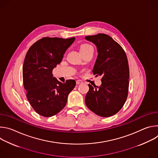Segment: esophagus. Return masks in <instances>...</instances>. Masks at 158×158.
Wrapping results in <instances>:
<instances>
[{
	"mask_svg": "<svg viewBox=\"0 0 158 158\" xmlns=\"http://www.w3.org/2000/svg\"><path fill=\"white\" fill-rule=\"evenodd\" d=\"M82 81H81V80H77L76 81V84H82Z\"/></svg>",
	"mask_w": 158,
	"mask_h": 158,
	"instance_id": "1",
	"label": "esophagus"
}]
</instances>
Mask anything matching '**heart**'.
Masks as SVG:
<instances>
[{
    "instance_id": "obj_1",
    "label": "heart",
    "mask_w": 158,
    "mask_h": 158,
    "mask_svg": "<svg viewBox=\"0 0 158 158\" xmlns=\"http://www.w3.org/2000/svg\"><path fill=\"white\" fill-rule=\"evenodd\" d=\"M90 48H92V46H91V45L87 44H82V46H81V47H80V51H81V53L82 54V53L86 52Z\"/></svg>"
}]
</instances>
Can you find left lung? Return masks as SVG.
I'll use <instances>...</instances> for the list:
<instances>
[{"label":"left lung","mask_w":158,"mask_h":158,"mask_svg":"<svg viewBox=\"0 0 158 158\" xmlns=\"http://www.w3.org/2000/svg\"><path fill=\"white\" fill-rule=\"evenodd\" d=\"M85 39L97 47L98 55L93 72L102 76L99 87L89 84L85 102L97 115L110 117L120 110L127 97L129 69L127 56L120 45L107 34L89 35Z\"/></svg>","instance_id":"1"}]
</instances>
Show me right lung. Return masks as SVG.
I'll list each match as a JSON object with an SVG mask.
<instances>
[{"label":"right lung","instance_id":"obj_1","mask_svg":"<svg viewBox=\"0 0 158 158\" xmlns=\"http://www.w3.org/2000/svg\"><path fill=\"white\" fill-rule=\"evenodd\" d=\"M74 40L75 37H43L26 54L22 67L24 87L30 104L40 116L51 117L59 112L76 85L74 80L62 83L52 75L53 69Z\"/></svg>","mask_w":158,"mask_h":158}]
</instances>
